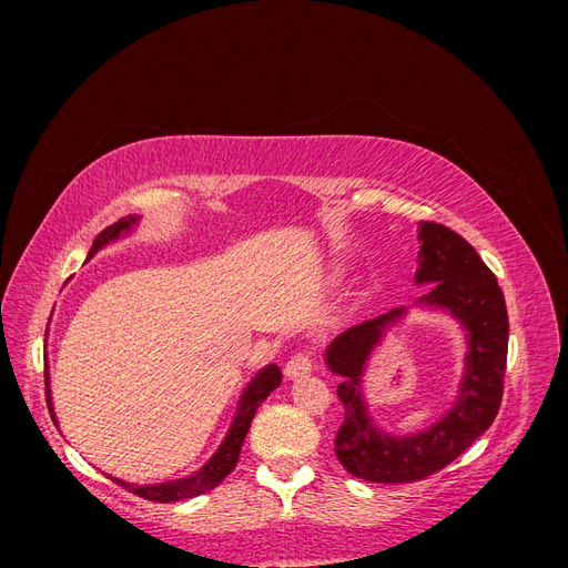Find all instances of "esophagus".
I'll return each mask as SVG.
<instances>
[{"label":"esophagus","instance_id":"34e87169","mask_svg":"<svg viewBox=\"0 0 568 568\" xmlns=\"http://www.w3.org/2000/svg\"><path fill=\"white\" fill-rule=\"evenodd\" d=\"M311 369H313V359L303 355V353H298V355L288 359L286 367H284V374L288 376V379H298V376L311 374Z\"/></svg>","mask_w":568,"mask_h":568}]
</instances>
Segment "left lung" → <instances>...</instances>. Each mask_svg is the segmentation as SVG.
I'll list each match as a JSON object with an SVG mask.
<instances>
[{"instance_id": "1", "label": "left lung", "mask_w": 568, "mask_h": 568, "mask_svg": "<svg viewBox=\"0 0 568 568\" xmlns=\"http://www.w3.org/2000/svg\"><path fill=\"white\" fill-rule=\"evenodd\" d=\"M419 255L415 284L426 294L415 305L393 307L336 336L324 363L341 384L338 398L346 417L336 434L334 453L343 469L374 484H409L448 467L493 424L503 400L509 320L503 288L476 248L450 227L436 222L417 225ZM412 306L448 312L460 322L468 341L465 372L449 412L417 435H388L376 427L364 398V369L385 332Z\"/></svg>"}]
</instances>
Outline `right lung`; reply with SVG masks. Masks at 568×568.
I'll use <instances>...</instances> for the list:
<instances>
[{"instance_id":"add662e5","label":"right lung","mask_w":568,"mask_h":568,"mask_svg":"<svg viewBox=\"0 0 568 568\" xmlns=\"http://www.w3.org/2000/svg\"><path fill=\"white\" fill-rule=\"evenodd\" d=\"M140 220H142L140 215H128L123 220H118L115 225L106 227L94 239V244L88 253V261L90 257H94L101 248H106V246L120 242V239L130 236L136 230V225H140ZM280 384H282V372L277 365H265L261 372L253 374V379L246 384V388L242 390V398H239V403H236V415L230 424V432L225 434V438H222L220 448L209 459H205L203 467H199L196 471L186 474L182 478L163 480V484H146V486L130 484V480L115 478V476H109V478H113L118 486H123L125 490L140 495V497H144V500H151V503H178V500H189V497L209 493L211 488L222 484V478H225L236 467L239 453H242V445H244V438L251 428L255 409L261 407V403ZM44 386H47V405L51 412V419H54V424L59 426L57 415H54V403H51L49 363H44Z\"/></svg>"}]
</instances>
